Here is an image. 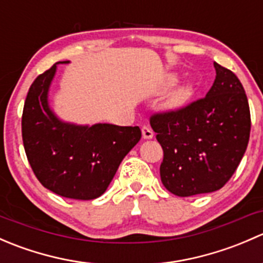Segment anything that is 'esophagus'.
Wrapping results in <instances>:
<instances>
[{
    "instance_id": "esophagus-1",
    "label": "esophagus",
    "mask_w": 263,
    "mask_h": 263,
    "mask_svg": "<svg viewBox=\"0 0 263 263\" xmlns=\"http://www.w3.org/2000/svg\"><path fill=\"white\" fill-rule=\"evenodd\" d=\"M141 132H142V137H144L145 140H150V139H153V137H154L153 129H151L148 126L142 127Z\"/></svg>"
}]
</instances>
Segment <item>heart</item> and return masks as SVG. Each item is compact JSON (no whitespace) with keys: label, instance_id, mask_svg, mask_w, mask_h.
Segmentation results:
<instances>
[{"label":"heart","instance_id":"obj_1","mask_svg":"<svg viewBox=\"0 0 263 263\" xmlns=\"http://www.w3.org/2000/svg\"><path fill=\"white\" fill-rule=\"evenodd\" d=\"M176 81H177V76L172 75L171 78H169L168 82H166V86H172V85L176 84ZM188 94H190V89H188V87H181V89L176 92L173 99H172V104H179V103L183 102V100L187 98Z\"/></svg>","mask_w":263,"mask_h":263}]
</instances>
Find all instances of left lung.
<instances>
[{
  "mask_svg": "<svg viewBox=\"0 0 263 263\" xmlns=\"http://www.w3.org/2000/svg\"><path fill=\"white\" fill-rule=\"evenodd\" d=\"M216 78L205 98L150 118L164 151L160 178L179 197L220 190L246 153L251 113L239 79L214 62Z\"/></svg>",
  "mask_w": 263,
  "mask_h": 263,
  "instance_id": "left-lung-1",
  "label": "left lung"
}]
</instances>
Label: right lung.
Returning a JSON list of instances; mask_svg holds the SVG:
<instances>
[{"instance_id":"add662e5","label":"right lung","mask_w":263,"mask_h":263,"mask_svg":"<svg viewBox=\"0 0 263 263\" xmlns=\"http://www.w3.org/2000/svg\"><path fill=\"white\" fill-rule=\"evenodd\" d=\"M57 65L39 75L26 95L24 148L47 190L73 200H94L107 191L121 161L141 139V129L109 123L82 126L58 118L48 100Z\"/></svg>"}]
</instances>
